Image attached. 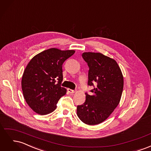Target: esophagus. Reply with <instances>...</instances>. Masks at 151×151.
<instances>
[{"mask_svg": "<svg viewBox=\"0 0 151 151\" xmlns=\"http://www.w3.org/2000/svg\"><path fill=\"white\" fill-rule=\"evenodd\" d=\"M67 91H68V92L70 93V94H74V93H75V92H76V91L72 90V89H68Z\"/></svg>", "mask_w": 151, "mask_h": 151, "instance_id": "1", "label": "esophagus"}]
</instances>
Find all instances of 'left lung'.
Segmentation results:
<instances>
[{
	"label": "left lung",
	"mask_w": 151,
	"mask_h": 151,
	"mask_svg": "<svg viewBox=\"0 0 151 151\" xmlns=\"http://www.w3.org/2000/svg\"><path fill=\"white\" fill-rule=\"evenodd\" d=\"M89 67L88 85L97 84L86 93V101L77 107V115L87 125H97L109 116L119 104L123 88V76L117 62L101 53L82 55Z\"/></svg>",
	"instance_id": "1"
}]
</instances>
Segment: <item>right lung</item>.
I'll list each match as a JSON object with an SVG mask.
<instances>
[{"label":"right lung","instance_id":"add662e5","mask_svg":"<svg viewBox=\"0 0 151 151\" xmlns=\"http://www.w3.org/2000/svg\"><path fill=\"white\" fill-rule=\"evenodd\" d=\"M75 50L52 48L31 58L22 77L21 86L29 106L41 115L53 112L67 89L61 87L62 65Z\"/></svg>","mask_w":151,"mask_h":151}]
</instances>
